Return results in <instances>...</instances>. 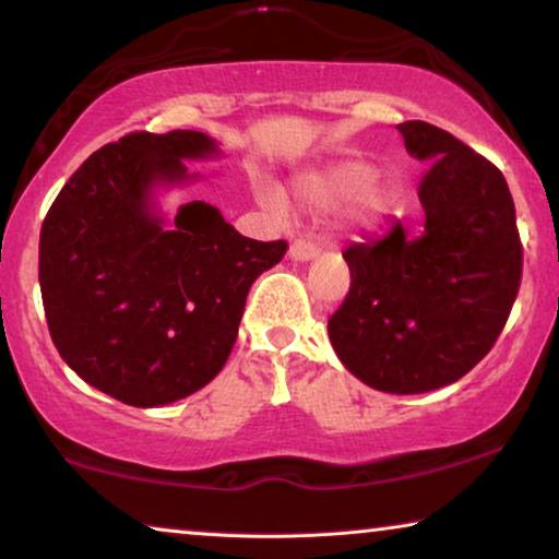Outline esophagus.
I'll return each instance as SVG.
<instances>
[{"instance_id":"esophagus-1","label":"esophagus","mask_w":559,"mask_h":559,"mask_svg":"<svg viewBox=\"0 0 559 559\" xmlns=\"http://www.w3.org/2000/svg\"><path fill=\"white\" fill-rule=\"evenodd\" d=\"M318 254H320V247L310 239H297L293 247H289V257H293L295 262H308V259L318 257Z\"/></svg>"}]
</instances>
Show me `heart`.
<instances>
[{
  "instance_id": "obj_1",
  "label": "heart",
  "mask_w": 559,
  "mask_h": 559,
  "mask_svg": "<svg viewBox=\"0 0 559 559\" xmlns=\"http://www.w3.org/2000/svg\"><path fill=\"white\" fill-rule=\"evenodd\" d=\"M297 198L316 211L346 203V221L356 228H373L394 205L392 186L373 180V167L361 159H343L325 173L300 180ZM266 203L277 205V198L266 195Z\"/></svg>"
}]
</instances>
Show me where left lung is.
<instances>
[{
  "label": "left lung",
  "mask_w": 559,
  "mask_h": 559,
  "mask_svg": "<svg viewBox=\"0 0 559 559\" xmlns=\"http://www.w3.org/2000/svg\"><path fill=\"white\" fill-rule=\"evenodd\" d=\"M419 186L423 234L400 221L350 243L346 300L328 320L343 366L373 389L419 394L453 384L493 348L522 285L514 198L491 159L427 121L396 127Z\"/></svg>",
  "instance_id": "obj_1"
}]
</instances>
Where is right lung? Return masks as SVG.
Instances as JSON below:
<instances>
[{
    "label": "right lung",
    "mask_w": 559,
    "mask_h": 559,
    "mask_svg": "<svg viewBox=\"0 0 559 559\" xmlns=\"http://www.w3.org/2000/svg\"><path fill=\"white\" fill-rule=\"evenodd\" d=\"M216 155L203 132H132L71 175L40 228V293L63 361L98 392L159 407L224 369L251 282L287 241H254L211 203L170 226L150 213L157 182L188 178L182 159Z\"/></svg>",
    "instance_id": "right-lung-1"
}]
</instances>
